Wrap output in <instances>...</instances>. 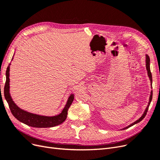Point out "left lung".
<instances>
[{
	"label": "left lung",
	"instance_id": "1",
	"mask_svg": "<svg viewBox=\"0 0 160 160\" xmlns=\"http://www.w3.org/2000/svg\"><path fill=\"white\" fill-rule=\"evenodd\" d=\"M146 69H147V71H148V77H149V79L150 83H151V84H150V85H151V88L152 89V75L151 71H150V59H149V56L148 55H146ZM152 94H153L152 93V90H151V92H150V95H149V99L148 104L147 105L146 108L145 109V111H143V113L142 114V115L141 116V117H140L138 119H137L136 121H135V122L132 123V124L129 125L128 126L125 127V128H123L119 130H124L125 129H128V128H129L130 127H132V126H133V125L136 124V123H138L139 122H141V121L145 118V116L146 115V113L148 112V108H149V104H150V103H151L152 99Z\"/></svg>",
	"mask_w": 160,
	"mask_h": 160
}]
</instances>
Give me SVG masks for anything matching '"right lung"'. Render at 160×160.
Returning a JSON list of instances; mask_svg holds the SVG:
<instances>
[{"mask_svg": "<svg viewBox=\"0 0 160 160\" xmlns=\"http://www.w3.org/2000/svg\"><path fill=\"white\" fill-rule=\"evenodd\" d=\"M13 59L14 55L12 56L11 61H12ZM10 65L11 63L8 65L6 71V83L5 85H4V95L14 117L18 121H20L21 122L28 125V126L38 128L55 127L65 122L67 116V111H68L72 101H73L74 94H70L68 99H67L64 108L62 109V111L59 114L53 116H46L28 112L27 111L19 108L14 103L11 96L10 79H9V76H10Z\"/></svg>", "mask_w": 160, "mask_h": 160, "instance_id": "right-lung-1", "label": "right lung"}]
</instances>
